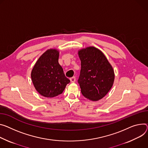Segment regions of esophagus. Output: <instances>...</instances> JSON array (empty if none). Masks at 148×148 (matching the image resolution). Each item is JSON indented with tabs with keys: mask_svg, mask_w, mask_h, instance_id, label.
I'll use <instances>...</instances> for the list:
<instances>
[{
	"mask_svg": "<svg viewBox=\"0 0 148 148\" xmlns=\"http://www.w3.org/2000/svg\"><path fill=\"white\" fill-rule=\"evenodd\" d=\"M75 81H76V78H75V77H71V78H70V82H71V83H74Z\"/></svg>",
	"mask_w": 148,
	"mask_h": 148,
	"instance_id": "esophagus-1",
	"label": "esophagus"
}]
</instances>
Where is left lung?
Returning a JSON list of instances; mask_svg holds the SVG:
<instances>
[{"label":"left lung","instance_id":"left-lung-1","mask_svg":"<svg viewBox=\"0 0 148 148\" xmlns=\"http://www.w3.org/2000/svg\"><path fill=\"white\" fill-rule=\"evenodd\" d=\"M81 71L78 83L82 95L95 101L103 99L113 86L114 73L104 53L95 47L78 51Z\"/></svg>","mask_w":148,"mask_h":148}]
</instances>
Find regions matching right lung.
Instances as JSON below:
<instances>
[{"mask_svg":"<svg viewBox=\"0 0 148 148\" xmlns=\"http://www.w3.org/2000/svg\"><path fill=\"white\" fill-rule=\"evenodd\" d=\"M60 52L49 49L41 55L31 71V78L36 90L45 97L57 96L63 92L70 81L58 63Z\"/></svg>","mask_w":148,"mask_h":148,"instance_id":"1","label":"right lung"}]
</instances>
